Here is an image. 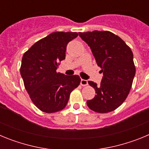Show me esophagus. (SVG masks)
<instances>
[{"mask_svg": "<svg viewBox=\"0 0 149 149\" xmlns=\"http://www.w3.org/2000/svg\"><path fill=\"white\" fill-rule=\"evenodd\" d=\"M81 85L83 86H87L88 85V81L86 80H84V79H81Z\"/></svg>", "mask_w": 149, "mask_h": 149, "instance_id": "obj_1", "label": "esophagus"}]
</instances>
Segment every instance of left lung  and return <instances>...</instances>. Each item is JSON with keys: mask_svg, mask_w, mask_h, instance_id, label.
<instances>
[{"mask_svg": "<svg viewBox=\"0 0 149 149\" xmlns=\"http://www.w3.org/2000/svg\"><path fill=\"white\" fill-rule=\"evenodd\" d=\"M81 39L90 47L103 77L100 85L93 81L89 84L96 95L86 104L100 113H109L123 103L132 86L136 68L130 47L110 31L79 33Z\"/></svg>", "mask_w": 149, "mask_h": 149, "instance_id": "8db88e82", "label": "left lung"}]
</instances>
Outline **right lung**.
Masks as SVG:
<instances>
[{"instance_id": "1", "label": "right lung", "mask_w": 149, "mask_h": 149, "mask_svg": "<svg viewBox=\"0 0 149 149\" xmlns=\"http://www.w3.org/2000/svg\"><path fill=\"white\" fill-rule=\"evenodd\" d=\"M77 33L54 32L33 45L24 54L20 72L33 103L48 113L64 109L70 93L81 83L78 75L56 72L60 62L65 58L68 43Z\"/></svg>"}]
</instances>
